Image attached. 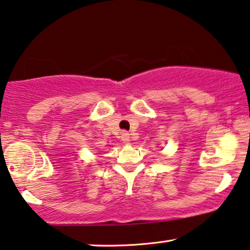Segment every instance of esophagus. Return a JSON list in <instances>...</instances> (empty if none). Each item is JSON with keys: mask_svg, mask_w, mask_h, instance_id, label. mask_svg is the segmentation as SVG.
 I'll return each instance as SVG.
<instances>
[{"mask_svg": "<svg viewBox=\"0 0 250 250\" xmlns=\"http://www.w3.org/2000/svg\"><path fill=\"white\" fill-rule=\"evenodd\" d=\"M122 141L125 142V143H129V141H130V137H129V134L128 132H125V131H123L122 132Z\"/></svg>", "mask_w": 250, "mask_h": 250, "instance_id": "1", "label": "esophagus"}]
</instances>
